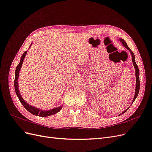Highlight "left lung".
Wrapping results in <instances>:
<instances>
[{
  "instance_id": "left-lung-1",
  "label": "left lung",
  "mask_w": 152,
  "mask_h": 152,
  "mask_svg": "<svg viewBox=\"0 0 152 152\" xmlns=\"http://www.w3.org/2000/svg\"><path fill=\"white\" fill-rule=\"evenodd\" d=\"M119 40L121 41V42H122V44H123V45L124 47H125L127 50H129V52L131 54V56H132V63H133V65H134V69H135V72H136V89H135V94H134V98H133L132 99V103H134V102L135 101L136 98L137 97V95H138V93H139V91H140V71H139V68H138V66H137V64L136 63V61H135V56L134 53H132V50H131V49L129 48L127 46V43L125 42V40H124V39H119ZM126 52V51H125ZM131 107V106H130ZM129 108L127 109H126V110H124V111L121 113L119 115H121L124 113L125 112H126L127 110L129 109Z\"/></svg>"
}]
</instances>
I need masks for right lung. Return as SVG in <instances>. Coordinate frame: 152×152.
I'll use <instances>...</instances> for the list:
<instances>
[{
  "label": "right lung",
  "mask_w": 152,
  "mask_h": 152,
  "mask_svg": "<svg viewBox=\"0 0 152 152\" xmlns=\"http://www.w3.org/2000/svg\"><path fill=\"white\" fill-rule=\"evenodd\" d=\"M31 44L30 45V46L29 47V48L31 47ZM26 53H27V50L26 51H25L23 54V55L21 57V59H20V62L19 64H18V65L16 66V70H15V82H14V85H15V89L16 94L18 97V99H19V100L20 101L21 103L25 107V108L27 110V111H28L31 114L34 115L39 116V117H48L50 115H54V114L60 111L63 107V105L59 107L54 108L53 109H50L49 110H40L38 108L33 107V106L30 105L28 103H26L25 102V101L23 99V98L21 97V94H20L19 88H18V77H19V74H20V70L21 69V67L22 66V64H23V60H24Z\"/></svg>",
  "instance_id": "obj_1"
}]
</instances>
